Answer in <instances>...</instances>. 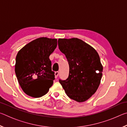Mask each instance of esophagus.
Returning a JSON list of instances; mask_svg holds the SVG:
<instances>
[{
  "label": "esophagus",
  "mask_w": 127,
  "mask_h": 127,
  "mask_svg": "<svg viewBox=\"0 0 127 127\" xmlns=\"http://www.w3.org/2000/svg\"><path fill=\"white\" fill-rule=\"evenodd\" d=\"M55 78H57V77H58V75H59V72H55Z\"/></svg>",
  "instance_id": "34e87169"
}]
</instances>
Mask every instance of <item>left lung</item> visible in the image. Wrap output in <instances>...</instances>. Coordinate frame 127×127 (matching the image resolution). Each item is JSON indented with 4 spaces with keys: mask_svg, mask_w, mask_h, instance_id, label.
<instances>
[{
    "mask_svg": "<svg viewBox=\"0 0 127 127\" xmlns=\"http://www.w3.org/2000/svg\"><path fill=\"white\" fill-rule=\"evenodd\" d=\"M59 50L65 55L69 66L68 78L59 82L69 97L84 102L97 91L103 66L96 50L77 38H59Z\"/></svg>",
    "mask_w": 127,
    "mask_h": 127,
    "instance_id": "1",
    "label": "left lung"
}]
</instances>
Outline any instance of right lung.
I'll return each instance as SVG.
<instances>
[{
  "label": "right lung",
  "instance_id": "right-lung-1",
  "mask_svg": "<svg viewBox=\"0 0 127 127\" xmlns=\"http://www.w3.org/2000/svg\"><path fill=\"white\" fill-rule=\"evenodd\" d=\"M57 46V38L42 37L28 43L17 53L15 73L27 95L41 97L53 85L55 75L49 56Z\"/></svg>",
  "mask_w": 127,
  "mask_h": 127
}]
</instances>
